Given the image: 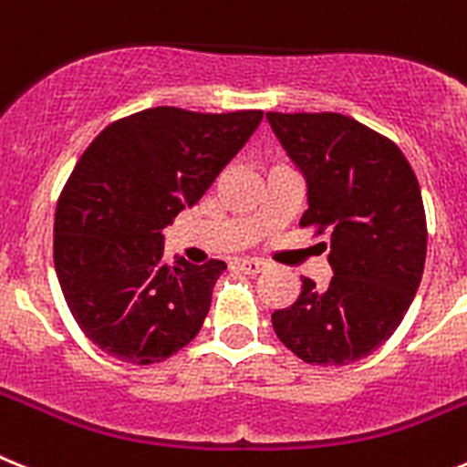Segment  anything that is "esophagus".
<instances>
[{
	"label": "esophagus",
	"mask_w": 467,
	"mask_h": 467,
	"mask_svg": "<svg viewBox=\"0 0 467 467\" xmlns=\"http://www.w3.org/2000/svg\"><path fill=\"white\" fill-rule=\"evenodd\" d=\"M238 266H241V272L248 274V276H257V274H262L269 269V265L262 260H243Z\"/></svg>",
	"instance_id": "esophagus-1"
}]
</instances>
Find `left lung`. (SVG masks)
<instances>
[{
  "label": "left lung",
  "instance_id": "obj_1",
  "mask_svg": "<svg viewBox=\"0 0 467 467\" xmlns=\"http://www.w3.org/2000/svg\"><path fill=\"white\" fill-rule=\"evenodd\" d=\"M266 119L306 182L300 226L330 231L333 269L328 288L302 278L300 297L272 314L274 330L306 364H352L392 336L416 297L428 250L420 186L397 143L348 115Z\"/></svg>",
  "mask_w": 467,
  "mask_h": 467
}]
</instances>
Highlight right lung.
<instances>
[{
  "label": "right lung",
  "instance_id": "1",
  "mask_svg": "<svg viewBox=\"0 0 467 467\" xmlns=\"http://www.w3.org/2000/svg\"><path fill=\"white\" fill-rule=\"evenodd\" d=\"M262 115L146 109L106 127L82 153L56 205L54 265L99 349L146 366L198 336L226 265L179 254L165 265L162 229L201 201Z\"/></svg>",
  "mask_w": 467,
  "mask_h": 467
}]
</instances>
